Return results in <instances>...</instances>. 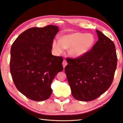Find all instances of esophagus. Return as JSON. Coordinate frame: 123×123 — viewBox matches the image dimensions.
I'll use <instances>...</instances> for the list:
<instances>
[{
	"label": "esophagus",
	"mask_w": 123,
	"mask_h": 123,
	"mask_svg": "<svg viewBox=\"0 0 123 123\" xmlns=\"http://www.w3.org/2000/svg\"><path fill=\"white\" fill-rule=\"evenodd\" d=\"M62 65H63V68H65V67L67 65V62L66 60H63V62H62Z\"/></svg>",
	"instance_id": "obj_1"
}]
</instances>
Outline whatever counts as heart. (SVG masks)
I'll return each instance as SVG.
<instances>
[{
  "label": "heart",
  "instance_id": "heart-1",
  "mask_svg": "<svg viewBox=\"0 0 123 123\" xmlns=\"http://www.w3.org/2000/svg\"><path fill=\"white\" fill-rule=\"evenodd\" d=\"M95 41L91 34L76 32L62 36L60 40H54L53 48L58 53H63L65 48H69V54L74 57H79L88 52Z\"/></svg>",
  "mask_w": 123,
  "mask_h": 123
}]
</instances>
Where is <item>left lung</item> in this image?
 I'll return each mask as SVG.
<instances>
[{
  "label": "left lung",
  "mask_w": 123,
  "mask_h": 123,
  "mask_svg": "<svg viewBox=\"0 0 123 123\" xmlns=\"http://www.w3.org/2000/svg\"><path fill=\"white\" fill-rule=\"evenodd\" d=\"M98 40L81 57L67 58L64 69L71 94L80 101H91L110 88L117 64L115 45L103 33L96 30Z\"/></svg>",
  "instance_id": "left-lung-1"
}]
</instances>
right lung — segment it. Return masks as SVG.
I'll list each match as a JSON object with an SVG mask.
<instances>
[{
    "label": "right lung",
    "instance_id": "right-lung-1",
    "mask_svg": "<svg viewBox=\"0 0 123 123\" xmlns=\"http://www.w3.org/2000/svg\"><path fill=\"white\" fill-rule=\"evenodd\" d=\"M59 31L54 25L29 28L11 47L10 71L13 82L18 90L31 100L49 98L53 79L63 70V58L53 55L51 52Z\"/></svg>",
    "mask_w": 123,
    "mask_h": 123
}]
</instances>
